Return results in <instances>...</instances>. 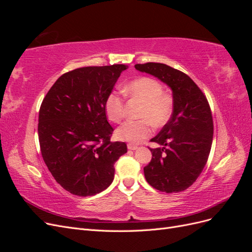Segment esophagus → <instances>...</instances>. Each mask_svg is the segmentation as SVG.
<instances>
[{"instance_id": "34e87169", "label": "esophagus", "mask_w": 252, "mask_h": 252, "mask_svg": "<svg viewBox=\"0 0 252 252\" xmlns=\"http://www.w3.org/2000/svg\"><path fill=\"white\" fill-rule=\"evenodd\" d=\"M127 147H128V149H130V150L138 149V146H136V145H133V144H128Z\"/></svg>"}]
</instances>
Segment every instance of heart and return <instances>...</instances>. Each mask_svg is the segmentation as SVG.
<instances>
[{"instance_id": "obj_1", "label": "heart", "mask_w": 252, "mask_h": 252, "mask_svg": "<svg viewBox=\"0 0 252 252\" xmlns=\"http://www.w3.org/2000/svg\"><path fill=\"white\" fill-rule=\"evenodd\" d=\"M126 96L144 104L138 121H127L118 128L117 138L129 143H139L152 133V126H164L174 111V96L169 91H163L161 82L150 77H141L129 82L123 88ZM105 112L113 123H120L125 117L124 98L112 91L105 100Z\"/></svg>"}]
</instances>
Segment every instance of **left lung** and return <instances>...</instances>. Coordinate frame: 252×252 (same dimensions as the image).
Masks as SVG:
<instances>
[{
	"label": "left lung",
	"mask_w": 252,
	"mask_h": 252,
	"mask_svg": "<svg viewBox=\"0 0 252 252\" xmlns=\"http://www.w3.org/2000/svg\"><path fill=\"white\" fill-rule=\"evenodd\" d=\"M134 67L166 83L175 102L168 123L150 140L162 147L150 148L145 178L159 191H184L199 178L210 154L213 121L207 97L186 73L168 65L149 62Z\"/></svg>",
	"instance_id": "1"
}]
</instances>
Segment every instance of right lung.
<instances>
[{
  "instance_id": "1",
  "label": "right lung",
  "mask_w": 252,
  "mask_h": 252,
  "mask_svg": "<svg viewBox=\"0 0 252 252\" xmlns=\"http://www.w3.org/2000/svg\"><path fill=\"white\" fill-rule=\"evenodd\" d=\"M123 64L89 66L68 71L53 84L39 111V142L48 170L68 192L90 196L113 181L114 163L127 152L124 142H110L113 128L105 112Z\"/></svg>"
}]
</instances>
